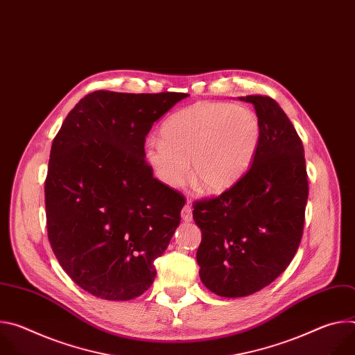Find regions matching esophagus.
<instances>
[{"instance_id": "esophagus-1", "label": "esophagus", "mask_w": 355, "mask_h": 355, "mask_svg": "<svg viewBox=\"0 0 355 355\" xmlns=\"http://www.w3.org/2000/svg\"><path fill=\"white\" fill-rule=\"evenodd\" d=\"M181 218H182V220L184 222H192V208H191V205L189 204H187L184 208H182V211H181Z\"/></svg>"}]
</instances>
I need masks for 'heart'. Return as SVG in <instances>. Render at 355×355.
<instances>
[{
    "label": "heart",
    "instance_id": "obj_1",
    "mask_svg": "<svg viewBox=\"0 0 355 355\" xmlns=\"http://www.w3.org/2000/svg\"><path fill=\"white\" fill-rule=\"evenodd\" d=\"M260 136V121L247 107L198 103L170 116L160 140L146 141L144 159L166 187L181 188L191 170L200 188L220 193L245 174Z\"/></svg>",
    "mask_w": 355,
    "mask_h": 355
}]
</instances>
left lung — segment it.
Here are the masks:
<instances>
[{
  "instance_id": "left-lung-1",
  "label": "left lung",
  "mask_w": 355,
  "mask_h": 355,
  "mask_svg": "<svg viewBox=\"0 0 355 355\" xmlns=\"http://www.w3.org/2000/svg\"><path fill=\"white\" fill-rule=\"evenodd\" d=\"M254 105L260 143L247 173L218 198L193 205L202 232L199 277L211 292L241 297L277 279L299 247L308 202L305 150L292 122L270 96Z\"/></svg>"
}]
</instances>
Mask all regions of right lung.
<instances>
[{
    "label": "right lung",
    "mask_w": 355,
    "mask_h": 355,
    "mask_svg": "<svg viewBox=\"0 0 355 355\" xmlns=\"http://www.w3.org/2000/svg\"><path fill=\"white\" fill-rule=\"evenodd\" d=\"M188 94L95 91L56 135L44 182L47 236L67 275L107 300L140 296L185 199L144 160L151 126Z\"/></svg>",
    "instance_id": "obj_1"
}]
</instances>
